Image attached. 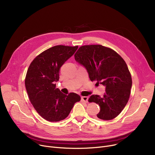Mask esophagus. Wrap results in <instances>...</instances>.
Segmentation results:
<instances>
[{"instance_id":"obj_1","label":"esophagus","mask_w":155,"mask_h":155,"mask_svg":"<svg viewBox=\"0 0 155 155\" xmlns=\"http://www.w3.org/2000/svg\"><path fill=\"white\" fill-rule=\"evenodd\" d=\"M82 101L84 102H88V97H87V96H83L82 97Z\"/></svg>"}]
</instances>
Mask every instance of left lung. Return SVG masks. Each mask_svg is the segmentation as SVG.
<instances>
[{
  "label": "left lung",
  "instance_id": "8db88e82",
  "mask_svg": "<svg viewBox=\"0 0 155 155\" xmlns=\"http://www.w3.org/2000/svg\"><path fill=\"white\" fill-rule=\"evenodd\" d=\"M74 56L85 67L92 82L105 86L103 97L92 95L88 99L89 102L99 105L97 118L114 119L125 107L131 94L132 78L125 61L112 49L101 45L80 46Z\"/></svg>",
  "mask_w": 155,
  "mask_h": 155
}]
</instances>
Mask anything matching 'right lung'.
Listing matches in <instances>:
<instances>
[{"mask_svg":"<svg viewBox=\"0 0 155 155\" xmlns=\"http://www.w3.org/2000/svg\"><path fill=\"white\" fill-rule=\"evenodd\" d=\"M78 46L57 45L38 55L31 63L25 78L30 102L39 114L50 122L66 118L81 99L75 93L63 94L56 88L61 67L75 53Z\"/></svg>","mask_w":155,"mask_h":155,"instance_id":"add662e5","label":"right lung"}]
</instances>
